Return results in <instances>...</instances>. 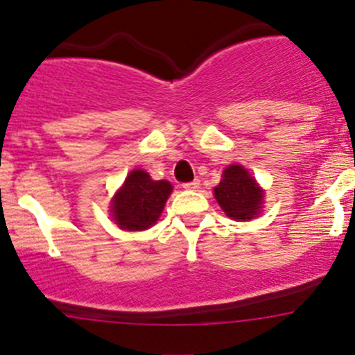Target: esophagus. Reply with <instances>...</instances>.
Segmentation results:
<instances>
[{"label":"esophagus","mask_w":355,"mask_h":355,"mask_svg":"<svg viewBox=\"0 0 355 355\" xmlns=\"http://www.w3.org/2000/svg\"><path fill=\"white\" fill-rule=\"evenodd\" d=\"M200 187V182L196 178V180L192 182H187V184H184V189H189V191H196V189Z\"/></svg>","instance_id":"34e87169"}]
</instances>
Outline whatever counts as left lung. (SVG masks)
I'll return each mask as SVG.
<instances>
[{
    "label": "left lung",
    "instance_id": "obj_1",
    "mask_svg": "<svg viewBox=\"0 0 355 355\" xmlns=\"http://www.w3.org/2000/svg\"><path fill=\"white\" fill-rule=\"evenodd\" d=\"M214 198L227 216L245 221L259 213L263 191L245 168L232 164L223 171L220 185L214 189Z\"/></svg>",
    "mask_w": 355,
    "mask_h": 355
}]
</instances>
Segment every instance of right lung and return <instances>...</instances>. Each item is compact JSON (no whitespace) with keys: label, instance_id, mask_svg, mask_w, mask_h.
<instances>
[{"label":"right lung","instance_id":"add662e5","mask_svg":"<svg viewBox=\"0 0 355 355\" xmlns=\"http://www.w3.org/2000/svg\"><path fill=\"white\" fill-rule=\"evenodd\" d=\"M170 194V182L151 180L146 171L134 170L114 196L111 213L125 230H146L156 223Z\"/></svg>","mask_w":355,"mask_h":355}]
</instances>
